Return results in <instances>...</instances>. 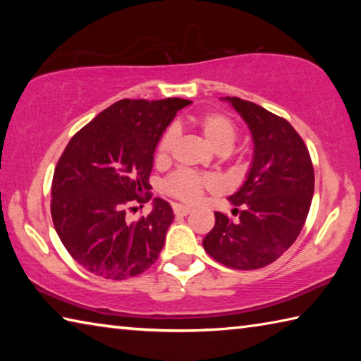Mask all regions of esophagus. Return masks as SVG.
<instances>
[{"label":"esophagus","mask_w":361,"mask_h":361,"mask_svg":"<svg viewBox=\"0 0 361 361\" xmlns=\"http://www.w3.org/2000/svg\"><path fill=\"white\" fill-rule=\"evenodd\" d=\"M173 213L176 216H186L188 213H191V209L186 205H180V204H175L173 205Z\"/></svg>","instance_id":"1"}]
</instances>
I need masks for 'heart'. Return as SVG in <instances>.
Wrapping results in <instances>:
<instances>
[{"label":"heart","mask_w":361,"mask_h":361,"mask_svg":"<svg viewBox=\"0 0 361 361\" xmlns=\"http://www.w3.org/2000/svg\"><path fill=\"white\" fill-rule=\"evenodd\" d=\"M192 122L199 127L207 142H209L216 151L226 152L231 149L232 145H234L237 137V127L234 124V121H232L228 114H224L221 111H207L195 116ZM175 138L176 132L173 127H169V129L162 133L161 138H159L156 146V161L159 164L169 161ZM215 186L216 181L213 176L200 175L188 169L176 170L175 173L170 175L169 178L164 181V191L186 204H195L200 197H202V194L205 191H212V189H215Z\"/></svg>","instance_id":"1"}]
</instances>
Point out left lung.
I'll return each mask as SVG.
<instances>
[{
	"instance_id": "1",
	"label": "left lung",
	"mask_w": 361,
	"mask_h": 361,
	"mask_svg": "<svg viewBox=\"0 0 361 361\" xmlns=\"http://www.w3.org/2000/svg\"><path fill=\"white\" fill-rule=\"evenodd\" d=\"M226 100L247 122L255 142L253 164L243 186L229 200L231 219L215 213L204 248L223 266L261 269L298 239L314 195V166L301 135L285 118L239 97Z\"/></svg>"
}]
</instances>
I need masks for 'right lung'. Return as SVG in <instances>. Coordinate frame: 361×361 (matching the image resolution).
Segmentation results:
<instances>
[{"instance_id": "1", "label": "right lung", "mask_w": 361, "mask_h": 361, "mask_svg": "<svg viewBox=\"0 0 361 361\" xmlns=\"http://www.w3.org/2000/svg\"><path fill=\"white\" fill-rule=\"evenodd\" d=\"M189 100L124 99L76 132L52 178L51 215L66 252L109 280L135 277L159 258L173 210L154 199L149 215L127 221V210L152 197L149 173L159 138Z\"/></svg>"}]
</instances>
